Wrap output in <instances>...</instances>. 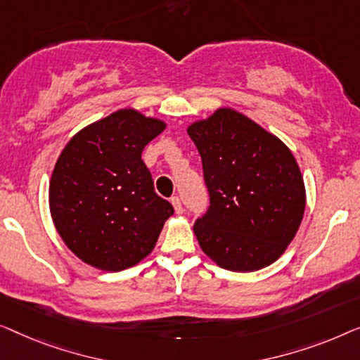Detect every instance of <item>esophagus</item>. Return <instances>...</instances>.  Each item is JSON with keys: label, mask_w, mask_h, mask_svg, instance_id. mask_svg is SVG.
<instances>
[{"label": "esophagus", "mask_w": 360, "mask_h": 360, "mask_svg": "<svg viewBox=\"0 0 360 360\" xmlns=\"http://www.w3.org/2000/svg\"><path fill=\"white\" fill-rule=\"evenodd\" d=\"M171 204H173L176 214H182V210H184V209H182V202L179 199V195L171 197Z\"/></svg>", "instance_id": "esophagus-1"}]
</instances>
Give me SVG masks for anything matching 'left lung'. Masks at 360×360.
Instances as JSON below:
<instances>
[{
	"label": "left lung",
	"mask_w": 360,
	"mask_h": 360,
	"mask_svg": "<svg viewBox=\"0 0 360 360\" xmlns=\"http://www.w3.org/2000/svg\"><path fill=\"white\" fill-rule=\"evenodd\" d=\"M187 134L200 153L210 199L194 224L202 251L235 272L272 264L305 212V186L290 150L233 109H219Z\"/></svg>",
	"instance_id": "left-lung-1"
}]
</instances>
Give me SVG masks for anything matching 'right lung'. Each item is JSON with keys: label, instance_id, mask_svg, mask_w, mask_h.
<instances>
[{"label": "right lung", "instance_id": "right-lung-1", "mask_svg": "<svg viewBox=\"0 0 360 360\" xmlns=\"http://www.w3.org/2000/svg\"><path fill=\"white\" fill-rule=\"evenodd\" d=\"M165 122L122 109L78 131L55 165L50 214L81 261L122 271L148 256L173 205L155 192L141 160Z\"/></svg>", "mask_w": 360, "mask_h": 360}]
</instances>
